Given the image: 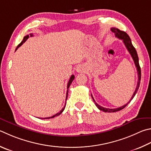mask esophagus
<instances>
[{
	"instance_id": "1",
	"label": "esophagus",
	"mask_w": 151,
	"mask_h": 151,
	"mask_svg": "<svg viewBox=\"0 0 151 151\" xmlns=\"http://www.w3.org/2000/svg\"><path fill=\"white\" fill-rule=\"evenodd\" d=\"M76 71H77L78 73H81V72H83L84 71V68L81 66H79L76 68Z\"/></svg>"
}]
</instances>
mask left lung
Here are the masks:
<instances>
[{
	"label": "left lung",
	"instance_id": "left-lung-1",
	"mask_svg": "<svg viewBox=\"0 0 151 151\" xmlns=\"http://www.w3.org/2000/svg\"><path fill=\"white\" fill-rule=\"evenodd\" d=\"M111 32L115 34V36H116L117 38H119V39H120V40H123V42L125 44L126 48H127L128 51L129 52V53L131 54V57H132V58H133V61H134V63H135V67L137 68V70L138 82H137V85L136 89L135 90V92H134L132 97H131V100H129V102H128V103L126 104L125 105L123 106L122 107H119V108H117L109 109V108H104V107L100 106V105H98V104L95 102L94 98H93L92 96L91 95L92 99H93V100H94V102L95 103V105L97 106V108L101 111H105V112H109V113H111V112H116V111H118L119 110H122V109L124 108L125 107L131 102V100H132L133 98H134V96H135L136 93H137V90L139 89V86H140L141 78V67H140V66H139V57H138V55H137V53L135 48L134 47L133 45H132V43H131V41L129 36V35H127V33H125V32H123V31H121V30H119V29H117V28H111Z\"/></svg>",
	"mask_w": 151,
	"mask_h": 151
}]
</instances>
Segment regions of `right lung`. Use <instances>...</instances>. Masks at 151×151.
<instances>
[{"instance_id": "1", "label": "right lung", "mask_w": 151, "mask_h": 151, "mask_svg": "<svg viewBox=\"0 0 151 151\" xmlns=\"http://www.w3.org/2000/svg\"><path fill=\"white\" fill-rule=\"evenodd\" d=\"M30 35V37H32L33 36V34H29ZM29 36L28 35H26V36H24V39H23V40L22 41V42L20 43V44H19L18 46H17V47H16V50H15V51L17 50L18 49V48L19 47H20V46L23 44V43L26 42V41L28 39V37H29ZM74 78H75V76H74L73 75H71V76H70V79H69V81H68V84H67V96H66V101H67V96H68V88H69V86H70V84L72 83V82H73V81L74 80ZM65 106H66V102H65V106H64V108H63L61 111H60L59 112H58V113L57 114H56L55 115H54V116H51V117H45V118H41V119H50V118H53V117H56V116H59L60 114H61L63 111V110L65 109Z\"/></svg>"}]
</instances>
